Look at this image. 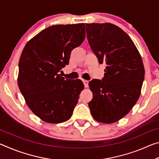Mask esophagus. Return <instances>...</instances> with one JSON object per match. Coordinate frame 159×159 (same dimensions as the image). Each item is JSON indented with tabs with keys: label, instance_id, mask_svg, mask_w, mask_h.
<instances>
[{
	"label": "esophagus",
	"instance_id": "1",
	"mask_svg": "<svg viewBox=\"0 0 159 159\" xmlns=\"http://www.w3.org/2000/svg\"><path fill=\"white\" fill-rule=\"evenodd\" d=\"M83 83H84L85 88H88V83H89V82H88V80H83Z\"/></svg>",
	"mask_w": 159,
	"mask_h": 159
}]
</instances>
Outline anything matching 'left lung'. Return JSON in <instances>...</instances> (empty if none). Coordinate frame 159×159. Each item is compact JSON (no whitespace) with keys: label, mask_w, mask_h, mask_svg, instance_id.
I'll return each instance as SVG.
<instances>
[{"label":"left lung","mask_w":159,"mask_h":159,"mask_svg":"<svg viewBox=\"0 0 159 159\" xmlns=\"http://www.w3.org/2000/svg\"><path fill=\"white\" fill-rule=\"evenodd\" d=\"M91 49L99 64H105L104 76L93 79L89 103L97 121L116 122L128 114L138 100L144 79V67L138 50L130 36L113 24H85Z\"/></svg>","instance_id":"1"}]
</instances>
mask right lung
Returning <instances> with one entry per match:
<instances>
[{"label": "right lung", "mask_w": 159, "mask_h": 159, "mask_svg": "<svg viewBox=\"0 0 159 159\" xmlns=\"http://www.w3.org/2000/svg\"><path fill=\"white\" fill-rule=\"evenodd\" d=\"M85 37L83 23L51 26L32 38L21 52L19 88L29 109L45 122L62 123L73 114L84 85L58 73Z\"/></svg>", "instance_id": "add662e5"}]
</instances>
